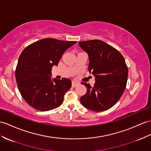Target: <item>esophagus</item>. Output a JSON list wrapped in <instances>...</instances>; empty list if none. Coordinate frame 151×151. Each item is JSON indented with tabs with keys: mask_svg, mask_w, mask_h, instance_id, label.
I'll return each mask as SVG.
<instances>
[{
	"mask_svg": "<svg viewBox=\"0 0 151 151\" xmlns=\"http://www.w3.org/2000/svg\"><path fill=\"white\" fill-rule=\"evenodd\" d=\"M79 84L78 83H76V82H74V81H72V87H76V86H78Z\"/></svg>",
	"mask_w": 151,
	"mask_h": 151,
	"instance_id": "34e87169",
	"label": "esophagus"
}]
</instances>
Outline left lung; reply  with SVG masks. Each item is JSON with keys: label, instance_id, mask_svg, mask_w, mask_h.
Instances as JSON below:
<instances>
[{"label": "left lung", "instance_id": "obj_1", "mask_svg": "<svg viewBox=\"0 0 151 151\" xmlns=\"http://www.w3.org/2000/svg\"><path fill=\"white\" fill-rule=\"evenodd\" d=\"M89 56L88 70L95 77L93 86L82 82L86 93L80 98L83 106L95 111L109 109L119 101L126 89L128 68L124 58L109 44L99 40L79 42Z\"/></svg>", "mask_w": 151, "mask_h": 151}]
</instances>
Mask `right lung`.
<instances>
[{"label":"right lung","instance_id":"right-lung-1","mask_svg":"<svg viewBox=\"0 0 151 151\" xmlns=\"http://www.w3.org/2000/svg\"><path fill=\"white\" fill-rule=\"evenodd\" d=\"M76 41L43 38L25 47L15 70L17 86L22 97L32 108L46 111L59 107L71 88L69 79L51 81V69L58 66L62 55Z\"/></svg>","mask_w":151,"mask_h":151}]
</instances>
